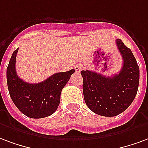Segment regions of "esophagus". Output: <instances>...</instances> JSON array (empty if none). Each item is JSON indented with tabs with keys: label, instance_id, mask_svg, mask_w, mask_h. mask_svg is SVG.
Segmentation results:
<instances>
[{
	"label": "esophagus",
	"instance_id": "34e87169",
	"mask_svg": "<svg viewBox=\"0 0 148 148\" xmlns=\"http://www.w3.org/2000/svg\"><path fill=\"white\" fill-rule=\"evenodd\" d=\"M82 69H83V67H82L81 65H76V66L75 67V71L76 73H80L82 71Z\"/></svg>",
	"mask_w": 148,
	"mask_h": 148
}]
</instances>
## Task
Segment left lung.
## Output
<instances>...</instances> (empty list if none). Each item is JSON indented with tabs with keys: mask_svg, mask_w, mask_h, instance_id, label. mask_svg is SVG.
<instances>
[{
	"mask_svg": "<svg viewBox=\"0 0 148 148\" xmlns=\"http://www.w3.org/2000/svg\"><path fill=\"white\" fill-rule=\"evenodd\" d=\"M123 59L118 74L105 76L89 70L81 71L83 92L87 107L96 114L114 117L131 105L137 94L140 69L131 49L121 39L116 40Z\"/></svg>",
	"mask_w": 148,
	"mask_h": 148,
	"instance_id": "left-lung-1",
	"label": "left lung"
}]
</instances>
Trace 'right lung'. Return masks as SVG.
Returning a JSON list of instances; mask_svg holds the SVG:
<instances>
[{
  "label": "right lung",
  "mask_w": 148,
  "mask_h": 148,
  "mask_svg": "<svg viewBox=\"0 0 148 148\" xmlns=\"http://www.w3.org/2000/svg\"><path fill=\"white\" fill-rule=\"evenodd\" d=\"M18 49L13 52L7 68V84L11 99L27 117L42 118L50 116L57 110L61 90L75 70L55 73L38 84H29L17 75L16 58Z\"/></svg>",
  "instance_id": "1"
}]
</instances>
